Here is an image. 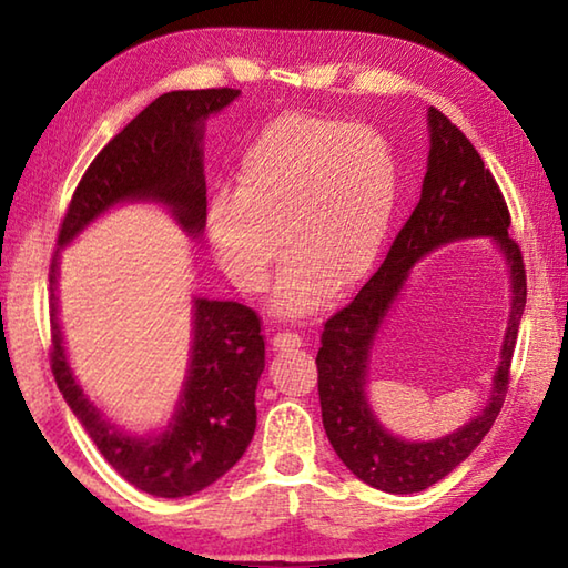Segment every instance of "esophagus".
<instances>
[{
	"label": "esophagus",
	"mask_w": 568,
	"mask_h": 568,
	"mask_svg": "<svg viewBox=\"0 0 568 568\" xmlns=\"http://www.w3.org/2000/svg\"><path fill=\"white\" fill-rule=\"evenodd\" d=\"M271 343H273V348H275V351H291V348H301V343H303V335L283 331V333H275Z\"/></svg>",
	"instance_id": "esophagus-1"
}]
</instances>
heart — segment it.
I'll use <instances>...</instances> for the list:
<instances>
[{
  "instance_id": "heart-1",
  "label": "heart",
  "mask_w": 568,
  "mask_h": 568,
  "mask_svg": "<svg viewBox=\"0 0 568 568\" xmlns=\"http://www.w3.org/2000/svg\"><path fill=\"white\" fill-rule=\"evenodd\" d=\"M235 190L207 205V235L230 281L263 291L277 261L273 307L318 311L335 287L376 265L398 203L396 155L378 130L307 112L277 114L243 152Z\"/></svg>"
}]
</instances>
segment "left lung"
Returning <instances> with one entry per match:
<instances>
[{
    "mask_svg": "<svg viewBox=\"0 0 568 568\" xmlns=\"http://www.w3.org/2000/svg\"><path fill=\"white\" fill-rule=\"evenodd\" d=\"M430 152L418 205L390 243L386 261L353 301L323 325L318 396L323 428L335 454L365 484L386 494H416L448 476L491 430L511 381L518 323L526 305L521 247L508 237L511 213L478 150L444 112L428 110ZM466 236H494L513 271V313L485 413L456 435L413 445L390 437L364 400L372 341L407 271L423 254Z\"/></svg>",
    "mask_w": 568,
    "mask_h": 568,
    "instance_id": "8db88e82",
    "label": "left lung"
}]
</instances>
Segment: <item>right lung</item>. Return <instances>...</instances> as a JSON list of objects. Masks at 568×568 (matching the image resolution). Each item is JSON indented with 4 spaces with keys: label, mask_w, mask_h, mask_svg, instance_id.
Instances as JSON below:
<instances>
[{
    "label": "right lung",
    "mask_w": 568,
    "mask_h": 568,
    "mask_svg": "<svg viewBox=\"0 0 568 568\" xmlns=\"http://www.w3.org/2000/svg\"><path fill=\"white\" fill-rule=\"evenodd\" d=\"M233 88L178 90L160 94L128 128L100 150L84 170L62 217L57 245H67L104 210L122 200L165 203L190 235L205 227L203 128L213 112L237 98ZM57 250L50 265L52 348L50 365L74 416L104 460L140 491L180 498L233 468L255 434V388L265 368L261 315L233 301H195V338L180 408L158 438H132L114 430L84 398L64 358L57 323Z\"/></svg>",
    "instance_id": "1"
}]
</instances>
